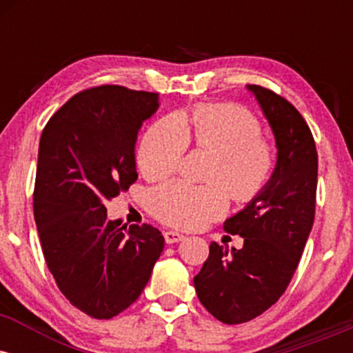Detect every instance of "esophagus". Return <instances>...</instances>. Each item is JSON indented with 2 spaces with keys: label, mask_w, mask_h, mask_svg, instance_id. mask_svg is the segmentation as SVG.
<instances>
[{
  "label": "esophagus",
  "mask_w": 353,
  "mask_h": 353,
  "mask_svg": "<svg viewBox=\"0 0 353 353\" xmlns=\"http://www.w3.org/2000/svg\"><path fill=\"white\" fill-rule=\"evenodd\" d=\"M164 239L168 244H176V242L184 241L185 237L181 232H176V230H168V232H164Z\"/></svg>",
  "instance_id": "obj_1"
}]
</instances>
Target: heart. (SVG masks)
<instances>
[{
    "instance_id": "1",
    "label": "heart",
    "mask_w": 353,
    "mask_h": 353,
    "mask_svg": "<svg viewBox=\"0 0 353 353\" xmlns=\"http://www.w3.org/2000/svg\"><path fill=\"white\" fill-rule=\"evenodd\" d=\"M257 117L239 106H199L189 114L168 116L145 131L137 164L148 179L176 172L189 143L214 154L205 181L194 185L171 181L149 194V209L164 224L199 229L228 210L234 201H252L272 176L274 145L264 139Z\"/></svg>"
}]
</instances>
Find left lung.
I'll return each mask as SVG.
<instances>
[{"label": "left lung", "mask_w": 353, "mask_h": 353, "mask_svg": "<svg viewBox=\"0 0 353 353\" xmlns=\"http://www.w3.org/2000/svg\"><path fill=\"white\" fill-rule=\"evenodd\" d=\"M269 121L277 164L265 188L224 229L244 239L241 249L210 242L209 257L194 277L209 314L236 325L272 307L285 292L314 225L317 149L301 112L282 96L247 86Z\"/></svg>", "instance_id": "obj_1"}]
</instances>
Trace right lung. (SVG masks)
Listing matches in <instances>:
<instances>
[{
    "instance_id": "add662e5",
    "label": "right lung",
    "mask_w": 353,
    "mask_h": 353,
    "mask_svg": "<svg viewBox=\"0 0 353 353\" xmlns=\"http://www.w3.org/2000/svg\"><path fill=\"white\" fill-rule=\"evenodd\" d=\"M159 94L123 86L78 92L39 139L33 194L44 261L76 309L112 319L151 279L164 237L149 224L109 221L106 202L137 179L136 139Z\"/></svg>"
}]
</instances>
